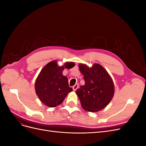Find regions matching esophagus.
<instances>
[{
	"label": "esophagus",
	"mask_w": 146,
	"mask_h": 146,
	"mask_svg": "<svg viewBox=\"0 0 146 146\" xmlns=\"http://www.w3.org/2000/svg\"><path fill=\"white\" fill-rule=\"evenodd\" d=\"M78 83H76V85H75L74 86H73V90L75 91H76L77 89H78Z\"/></svg>",
	"instance_id": "1"
}]
</instances>
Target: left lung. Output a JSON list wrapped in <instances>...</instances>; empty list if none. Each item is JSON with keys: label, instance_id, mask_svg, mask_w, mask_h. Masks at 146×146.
I'll return each mask as SVG.
<instances>
[{"label": "left lung", "instance_id": "1", "mask_svg": "<svg viewBox=\"0 0 146 146\" xmlns=\"http://www.w3.org/2000/svg\"><path fill=\"white\" fill-rule=\"evenodd\" d=\"M78 67L85 82L76 91L82 107L86 111L98 112L107 107L114 96L112 78L99 64H94L91 68L80 64Z\"/></svg>", "mask_w": 146, "mask_h": 146}]
</instances>
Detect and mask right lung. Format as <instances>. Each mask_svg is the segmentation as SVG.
<instances>
[{"label": "right lung", "instance_id": "right-lung-1", "mask_svg": "<svg viewBox=\"0 0 146 146\" xmlns=\"http://www.w3.org/2000/svg\"><path fill=\"white\" fill-rule=\"evenodd\" d=\"M73 62H66L59 66L54 60L47 63L39 74L35 84V91L42 102L48 107H55L63 102L72 88L69 86L68 78L62 72L64 68L70 69Z\"/></svg>", "mask_w": 146, "mask_h": 146}]
</instances>
